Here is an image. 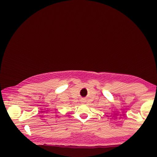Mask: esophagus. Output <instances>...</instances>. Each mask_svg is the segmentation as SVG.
Instances as JSON below:
<instances>
[{"instance_id":"1","label":"esophagus","mask_w":157,"mask_h":157,"mask_svg":"<svg viewBox=\"0 0 157 157\" xmlns=\"http://www.w3.org/2000/svg\"><path fill=\"white\" fill-rule=\"evenodd\" d=\"M82 101V102H84V101H82H82Z\"/></svg>"}]
</instances>
